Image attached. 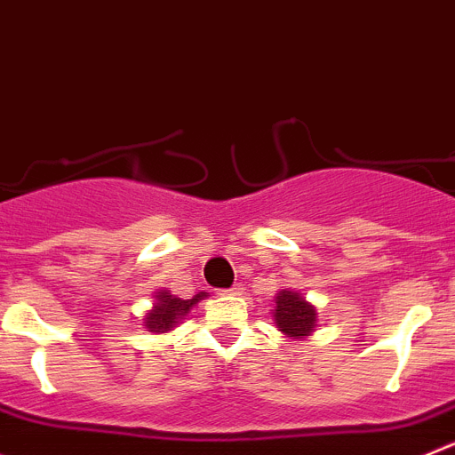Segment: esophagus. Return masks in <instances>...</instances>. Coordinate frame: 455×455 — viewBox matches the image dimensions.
<instances>
[{"label":"esophagus","mask_w":455,"mask_h":455,"mask_svg":"<svg viewBox=\"0 0 455 455\" xmlns=\"http://www.w3.org/2000/svg\"><path fill=\"white\" fill-rule=\"evenodd\" d=\"M227 293L228 295H242V293H244V286H242V284H233L231 289H227Z\"/></svg>","instance_id":"34e87169"}]
</instances>
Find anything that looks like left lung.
Instances as JSON below:
<instances>
[{"label":"left lung","mask_w":455,"mask_h":455,"mask_svg":"<svg viewBox=\"0 0 455 455\" xmlns=\"http://www.w3.org/2000/svg\"><path fill=\"white\" fill-rule=\"evenodd\" d=\"M273 317H275L277 329L289 335V338L308 335L317 322L315 307H311L299 293L286 289L277 293Z\"/></svg>","instance_id":"8db88e82"}]
</instances>
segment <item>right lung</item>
I'll list each match as a JSON object with an SVG mask.
<instances>
[{"instance_id":"1","label":"right lung","mask_w":455,"mask_h":455,"mask_svg":"<svg viewBox=\"0 0 455 455\" xmlns=\"http://www.w3.org/2000/svg\"><path fill=\"white\" fill-rule=\"evenodd\" d=\"M206 293L193 295L191 299L175 298V295H169L166 291L157 293V302L153 307V311L148 313L147 320H144V326L153 333H166V331L173 329L178 324V320H182V315H187L188 308L197 302V299L204 298Z\"/></svg>"}]
</instances>
